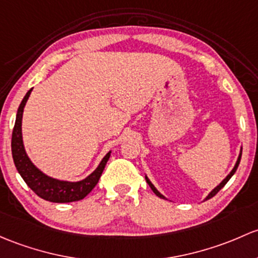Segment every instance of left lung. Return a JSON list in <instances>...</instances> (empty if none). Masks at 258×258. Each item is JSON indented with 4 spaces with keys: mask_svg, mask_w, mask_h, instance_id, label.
Listing matches in <instances>:
<instances>
[{
    "mask_svg": "<svg viewBox=\"0 0 258 258\" xmlns=\"http://www.w3.org/2000/svg\"><path fill=\"white\" fill-rule=\"evenodd\" d=\"M241 154H242V148H241V152H240V156H238V158H237V162H236V164H235L234 169H232V170H231V172H230V174H229V175H227V177H226V178H225V179H224V180H222V181H221V183H220V184H219V185H218V186H216V188H215V189H214V190H213V191H211V193H210V194H209L207 198H205V200L210 199V198H213V197H214V195H216V194H218V193H219V191H220V189H221V188H224V186H225V184H226V183H227V181H229V180H230V178H231V177H232V175H234V174H235V172H236V169H237L238 164H240V161H241ZM146 180H147L148 185H150V186H151V189H152V190H153V193H154V194H156V195H157V197L162 198V199H165V198L163 197V195H162L161 193H159V191H158V190H157V189H156V188H154V185H153V184H152V183H151V181H150V179H148L147 177H146Z\"/></svg>",
    "mask_w": 258,
    "mask_h": 258,
    "instance_id": "obj_1",
    "label": "left lung"
}]
</instances>
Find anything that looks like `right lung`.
Wrapping results in <instances>:
<instances>
[{"label": "right lung", "instance_id": "right-lung-1", "mask_svg": "<svg viewBox=\"0 0 258 258\" xmlns=\"http://www.w3.org/2000/svg\"><path fill=\"white\" fill-rule=\"evenodd\" d=\"M32 90L33 89H31L22 100L17 111V116H16L15 127H13L11 147H12V157L16 168L27 185L42 199L51 203H72L84 199L99 181L102 172H104L105 165L110 158L111 152H108L104 157L99 167L88 178L80 181L58 180V179L50 178L40 172L27 156L23 141H22V116H23V108L26 106V102Z\"/></svg>", "mask_w": 258, "mask_h": 258}]
</instances>
